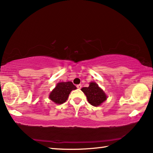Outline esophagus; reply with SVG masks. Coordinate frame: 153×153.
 Here are the masks:
<instances>
[{"mask_svg":"<svg viewBox=\"0 0 153 153\" xmlns=\"http://www.w3.org/2000/svg\"><path fill=\"white\" fill-rule=\"evenodd\" d=\"M77 88L78 89H81V88H82V85L81 84H78V85H77Z\"/></svg>","mask_w":153,"mask_h":153,"instance_id":"34e87169","label":"esophagus"}]
</instances>
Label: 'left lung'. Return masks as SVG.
Returning <instances> with one entry per match:
<instances>
[{
	"label": "left lung",
	"instance_id": "obj_1",
	"mask_svg": "<svg viewBox=\"0 0 153 153\" xmlns=\"http://www.w3.org/2000/svg\"><path fill=\"white\" fill-rule=\"evenodd\" d=\"M81 90L86 94L88 102L94 107L100 106L107 100V95L95 82H90L88 87H84Z\"/></svg>",
	"mask_w": 153,
	"mask_h": 153
}]
</instances>
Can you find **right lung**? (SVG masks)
Wrapping results in <instances>:
<instances>
[{"mask_svg":"<svg viewBox=\"0 0 153 153\" xmlns=\"http://www.w3.org/2000/svg\"><path fill=\"white\" fill-rule=\"evenodd\" d=\"M76 88V86L71 82H59L50 93L49 98L55 104H63L67 100L69 94L72 90Z\"/></svg>","mask_w":153,"mask_h":153,"instance_id":"add662e5","label":"right lung"}]
</instances>
